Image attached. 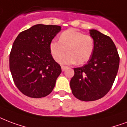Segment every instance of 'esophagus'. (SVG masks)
<instances>
[{"label": "esophagus", "mask_w": 127, "mask_h": 127, "mask_svg": "<svg viewBox=\"0 0 127 127\" xmlns=\"http://www.w3.org/2000/svg\"><path fill=\"white\" fill-rule=\"evenodd\" d=\"M66 68H67V66H61L62 71H64Z\"/></svg>", "instance_id": "obj_1"}]
</instances>
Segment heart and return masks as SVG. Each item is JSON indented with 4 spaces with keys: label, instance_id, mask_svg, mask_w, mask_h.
Returning a JSON list of instances; mask_svg holds the SVG:
<instances>
[{
    "label": "heart",
    "instance_id": "obj_1",
    "mask_svg": "<svg viewBox=\"0 0 127 127\" xmlns=\"http://www.w3.org/2000/svg\"><path fill=\"white\" fill-rule=\"evenodd\" d=\"M95 42L89 34H85L75 29H69L60 35L59 40H53L49 48L53 59L62 64L76 63L82 64L91 59L93 53Z\"/></svg>",
    "mask_w": 127,
    "mask_h": 127
}]
</instances>
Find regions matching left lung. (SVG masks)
Listing matches in <instances>:
<instances>
[{
    "instance_id": "left-lung-1",
    "label": "left lung",
    "mask_w": 127,
    "mask_h": 127,
    "mask_svg": "<svg viewBox=\"0 0 127 127\" xmlns=\"http://www.w3.org/2000/svg\"><path fill=\"white\" fill-rule=\"evenodd\" d=\"M95 42L93 53L87 64L74 68L70 86L73 95L83 101L98 100L110 91L119 66L117 49L111 38L90 30Z\"/></svg>"
}]
</instances>
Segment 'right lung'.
<instances>
[{"label": "right lung", "mask_w": 127, "mask_h": 127, "mask_svg": "<svg viewBox=\"0 0 127 127\" xmlns=\"http://www.w3.org/2000/svg\"><path fill=\"white\" fill-rule=\"evenodd\" d=\"M61 30L60 26L39 24L16 38L10 53V70L14 84L25 95L41 98L53 91L62 70L49 45Z\"/></svg>", "instance_id": "1"}]
</instances>
